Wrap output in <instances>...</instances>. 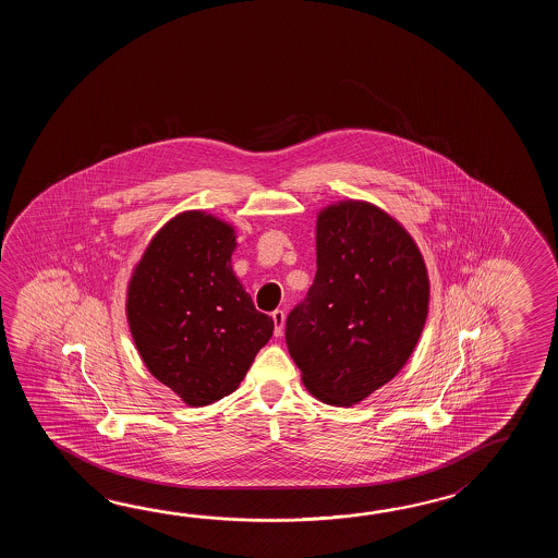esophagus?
<instances>
[{
    "instance_id": "obj_1",
    "label": "esophagus",
    "mask_w": 558,
    "mask_h": 558,
    "mask_svg": "<svg viewBox=\"0 0 558 558\" xmlns=\"http://www.w3.org/2000/svg\"><path fill=\"white\" fill-rule=\"evenodd\" d=\"M271 317H274L275 323V337H281L283 335V327H284V313L283 311H274L271 313Z\"/></svg>"
}]
</instances>
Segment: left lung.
I'll return each instance as SVG.
<instances>
[{"instance_id": "obj_1", "label": "left lung", "mask_w": 558, "mask_h": 558, "mask_svg": "<svg viewBox=\"0 0 558 558\" xmlns=\"http://www.w3.org/2000/svg\"><path fill=\"white\" fill-rule=\"evenodd\" d=\"M427 313V267L399 221L351 199L320 211L315 281L284 327L308 391L361 403L404 367Z\"/></svg>"}]
</instances>
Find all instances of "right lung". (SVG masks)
<instances>
[{
  "mask_svg": "<svg viewBox=\"0 0 558 558\" xmlns=\"http://www.w3.org/2000/svg\"><path fill=\"white\" fill-rule=\"evenodd\" d=\"M235 229L185 211L157 231L128 287V320L145 367L190 407L235 391L274 319L257 311L231 267Z\"/></svg>",
  "mask_w": 558,
  "mask_h": 558,
  "instance_id": "add662e5",
  "label": "right lung"
}]
</instances>
